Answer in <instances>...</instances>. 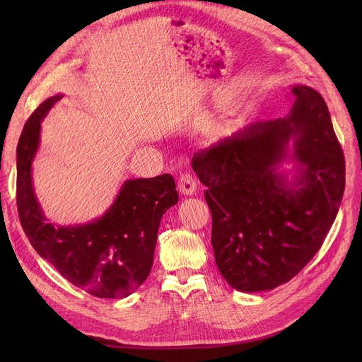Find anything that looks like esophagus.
Segmentation results:
<instances>
[{"label": "esophagus", "mask_w": 362, "mask_h": 362, "mask_svg": "<svg viewBox=\"0 0 362 362\" xmlns=\"http://www.w3.org/2000/svg\"><path fill=\"white\" fill-rule=\"evenodd\" d=\"M196 187H198V182H196V178L193 177V173L185 170L180 175V180H178V190L182 194H193L196 192Z\"/></svg>", "instance_id": "1"}]
</instances>
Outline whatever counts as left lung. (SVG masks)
Masks as SVG:
<instances>
[{"instance_id": "8db88e82", "label": "left lung", "mask_w": 362, "mask_h": 362, "mask_svg": "<svg viewBox=\"0 0 362 362\" xmlns=\"http://www.w3.org/2000/svg\"><path fill=\"white\" fill-rule=\"evenodd\" d=\"M288 116L250 124L196 152L205 185L218 272L245 293L272 290L308 264L325 242L343 199L346 164L322 95L294 86ZM291 158L288 180L280 163Z\"/></svg>"}]
</instances>
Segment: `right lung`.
Masks as SVG:
<instances>
[{
  "label": "right lung",
  "mask_w": 362,
  "mask_h": 362,
  "mask_svg": "<svg viewBox=\"0 0 362 362\" xmlns=\"http://www.w3.org/2000/svg\"><path fill=\"white\" fill-rule=\"evenodd\" d=\"M62 95L43 101L24 125L16 149V204L21 225L37 254L63 278L96 298L122 299L148 278L163 214L178 202L172 175L124 182L116 201L96 221L59 226L47 221L33 189L31 163L40 122Z\"/></svg>",
  "instance_id": "add662e5"
}]
</instances>
